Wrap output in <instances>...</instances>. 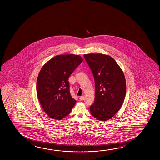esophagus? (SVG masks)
Segmentation results:
<instances>
[{"mask_svg": "<svg viewBox=\"0 0 160 160\" xmlns=\"http://www.w3.org/2000/svg\"><path fill=\"white\" fill-rule=\"evenodd\" d=\"M79 99H80V100H81V101H82V100H84V97H80V98H79Z\"/></svg>", "mask_w": 160, "mask_h": 160, "instance_id": "obj_1", "label": "esophagus"}]
</instances>
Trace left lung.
<instances>
[{"mask_svg":"<svg viewBox=\"0 0 160 160\" xmlns=\"http://www.w3.org/2000/svg\"><path fill=\"white\" fill-rule=\"evenodd\" d=\"M94 78L95 97L90 107L94 118L101 121L112 118L122 107L126 93L122 70L110 56L101 53L84 55Z\"/></svg>","mask_w":160,"mask_h":160,"instance_id":"obj_1","label":"left lung"}]
</instances>
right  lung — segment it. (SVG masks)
<instances>
[{"label":"right lung","instance_id":"add662e5","mask_svg":"<svg viewBox=\"0 0 160 160\" xmlns=\"http://www.w3.org/2000/svg\"><path fill=\"white\" fill-rule=\"evenodd\" d=\"M82 60L79 55H58L43 66L37 78V94L50 118L61 120L71 112L76 101L70 94L68 79Z\"/></svg>","mask_w":160,"mask_h":160}]
</instances>
